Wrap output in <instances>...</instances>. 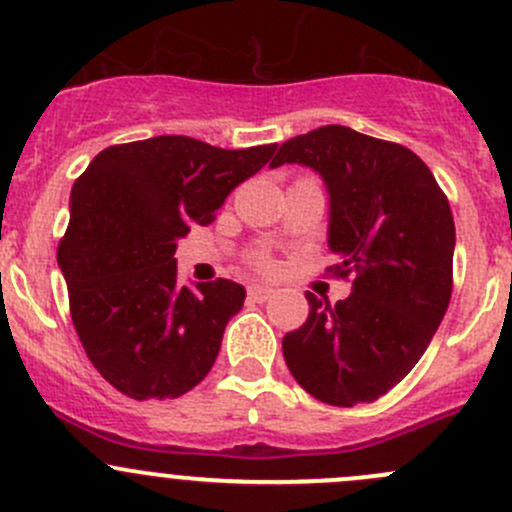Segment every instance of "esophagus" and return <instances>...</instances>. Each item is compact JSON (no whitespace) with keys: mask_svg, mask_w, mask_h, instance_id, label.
<instances>
[{"mask_svg":"<svg viewBox=\"0 0 512 512\" xmlns=\"http://www.w3.org/2000/svg\"><path fill=\"white\" fill-rule=\"evenodd\" d=\"M273 296V288L271 286H263V283H251L249 286V298L251 301H268Z\"/></svg>","mask_w":512,"mask_h":512,"instance_id":"obj_1","label":"esophagus"}]
</instances>
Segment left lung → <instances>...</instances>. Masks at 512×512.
Listing matches in <instances>:
<instances>
[{"label":"left lung","mask_w":512,"mask_h":512,"mask_svg":"<svg viewBox=\"0 0 512 512\" xmlns=\"http://www.w3.org/2000/svg\"><path fill=\"white\" fill-rule=\"evenodd\" d=\"M301 164L328 191L333 271L353 273L331 306L306 293V323L283 336V358L313 398L351 408L391 391L426 353L453 288L448 199L411 149L328 124L278 146L271 169Z\"/></svg>","instance_id":"8db88e82"}]
</instances>
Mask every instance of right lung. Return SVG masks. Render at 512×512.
<instances>
[{"instance_id":"obj_1","label":"right lung","mask_w":512,"mask_h":512,"mask_svg":"<svg viewBox=\"0 0 512 512\" xmlns=\"http://www.w3.org/2000/svg\"><path fill=\"white\" fill-rule=\"evenodd\" d=\"M273 151L154 136L109 146L74 181L57 261L79 341L116 391L179 398L211 371L246 288L229 278L181 286L176 246L191 226L211 224Z\"/></svg>"}]
</instances>
